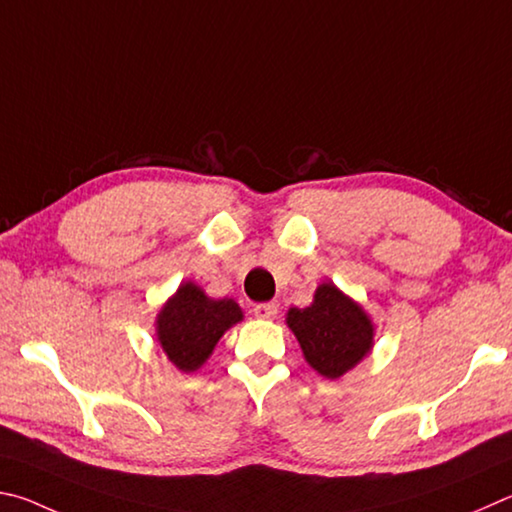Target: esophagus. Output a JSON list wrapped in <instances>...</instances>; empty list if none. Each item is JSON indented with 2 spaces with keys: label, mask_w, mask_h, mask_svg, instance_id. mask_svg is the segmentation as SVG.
<instances>
[{
  "label": "esophagus",
  "mask_w": 512,
  "mask_h": 512,
  "mask_svg": "<svg viewBox=\"0 0 512 512\" xmlns=\"http://www.w3.org/2000/svg\"><path fill=\"white\" fill-rule=\"evenodd\" d=\"M276 312H279L276 303H258V306H254V315L258 319H274Z\"/></svg>",
  "instance_id": "esophagus-1"
}]
</instances>
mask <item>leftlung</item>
Wrapping results in <instances>:
<instances>
[{"mask_svg":"<svg viewBox=\"0 0 512 512\" xmlns=\"http://www.w3.org/2000/svg\"><path fill=\"white\" fill-rule=\"evenodd\" d=\"M288 326L297 335L308 364L337 380L371 351L373 326L364 310L333 283L319 285L308 308H290Z\"/></svg>","mask_w":512,"mask_h":512,"instance_id":"8db88e82","label":"left lung"}]
</instances>
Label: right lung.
<instances>
[{
  "label": "right lung",
  "instance_id": "right-lung-1",
  "mask_svg": "<svg viewBox=\"0 0 512 512\" xmlns=\"http://www.w3.org/2000/svg\"><path fill=\"white\" fill-rule=\"evenodd\" d=\"M242 310L233 299H209L195 283L179 290L157 317L159 344L177 369L195 371L213 353L224 330L238 324Z\"/></svg>",
  "mask_w": 512,
  "mask_h": 512
}]
</instances>
